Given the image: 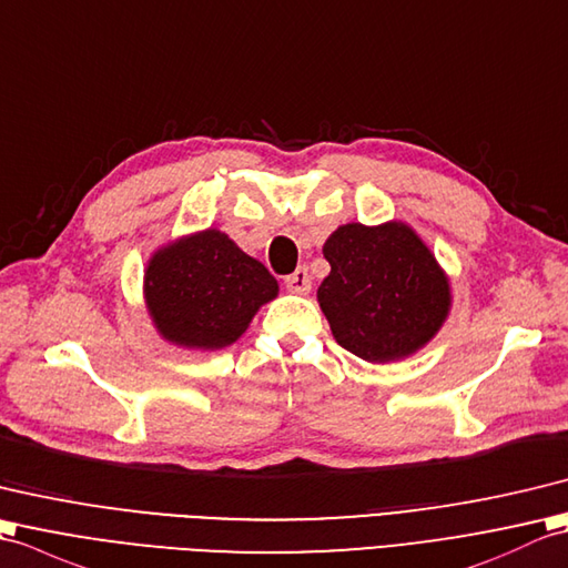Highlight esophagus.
Returning a JSON list of instances; mask_svg holds the SVG:
<instances>
[{"mask_svg":"<svg viewBox=\"0 0 568 568\" xmlns=\"http://www.w3.org/2000/svg\"><path fill=\"white\" fill-rule=\"evenodd\" d=\"M284 282H286L288 292H294V294H308L311 292V274H308L306 267H298L296 272L288 274Z\"/></svg>","mask_w":568,"mask_h":568,"instance_id":"1","label":"esophagus"}]
</instances>
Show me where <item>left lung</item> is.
Here are the masks:
<instances>
[{
    "label": "left lung",
    "instance_id": "obj_1",
    "mask_svg": "<svg viewBox=\"0 0 568 568\" xmlns=\"http://www.w3.org/2000/svg\"><path fill=\"white\" fill-rule=\"evenodd\" d=\"M318 304L339 347L367 362L413 355L449 311V284L408 225L347 223L323 245Z\"/></svg>",
    "mask_w": 568,
    "mask_h": 568
}]
</instances>
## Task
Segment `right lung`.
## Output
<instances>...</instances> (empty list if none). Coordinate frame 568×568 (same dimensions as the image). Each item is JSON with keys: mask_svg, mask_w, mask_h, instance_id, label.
<instances>
[{"mask_svg": "<svg viewBox=\"0 0 568 568\" xmlns=\"http://www.w3.org/2000/svg\"><path fill=\"white\" fill-rule=\"evenodd\" d=\"M276 292L267 267L219 231L160 250L145 272V298L158 331L199 349L235 343Z\"/></svg>", "mask_w": 568, "mask_h": 568, "instance_id": "obj_1", "label": "right lung"}]
</instances>
